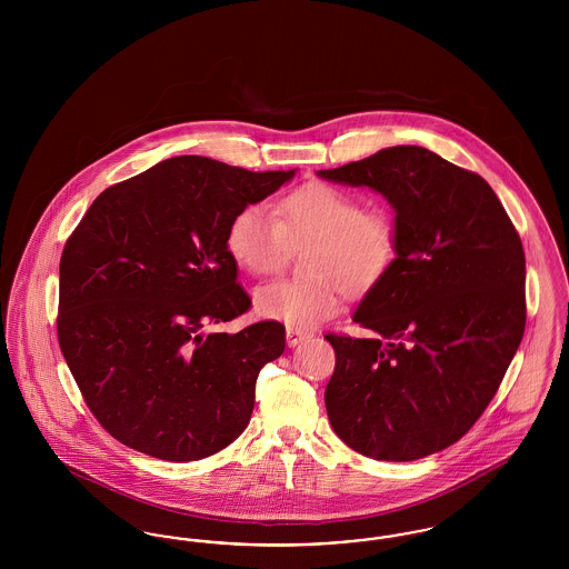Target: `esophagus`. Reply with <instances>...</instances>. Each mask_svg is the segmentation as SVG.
<instances>
[{"label":"esophagus","instance_id":"1","mask_svg":"<svg viewBox=\"0 0 569 569\" xmlns=\"http://www.w3.org/2000/svg\"><path fill=\"white\" fill-rule=\"evenodd\" d=\"M286 339H288V346H290V348H297L300 341H305V339H307V332L297 330V328H288V332H286Z\"/></svg>","mask_w":569,"mask_h":569}]
</instances>
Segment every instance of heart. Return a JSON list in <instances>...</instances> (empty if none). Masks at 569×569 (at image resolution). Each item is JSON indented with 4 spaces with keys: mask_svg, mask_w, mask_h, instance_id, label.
<instances>
[{
    "mask_svg": "<svg viewBox=\"0 0 569 569\" xmlns=\"http://www.w3.org/2000/svg\"><path fill=\"white\" fill-rule=\"evenodd\" d=\"M395 219L379 207L360 209L352 193L322 181L305 183L277 202V216L247 204L230 219L226 247L256 277L281 271L290 247H305L307 279L274 281L256 292L258 316L309 330L341 309V286L358 297L373 290L397 258Z\"/></svg>",
    "mask_w": 569,
    "mask_h": 569,
    "instance_id": "heart-1",
    "label": "heart"
}]
</instances>
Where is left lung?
Instances as JSON below:
<instances>
[{
    "label": "left lung",
    "mask_w": 569,
    "mask_h": 569,
    "mask_svg": "<svg viewBox=\"0 0 569 569\" xmlns=\"http://www.w3.org/2000/svg\"><path fill=\"white\" fill-rule=\"evenodd\" d=\"M318 174L386 196L399 241L392 269L353 313L376 337L326 335L337 356L328 420L362 457H429L476 425L520 346V237L480 174L425 147H388Z\"/></svg>",
    "instance_id": "1"
}]
</instances>
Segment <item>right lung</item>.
Listing matches in <instances>:
<instances>
[{
	"mask_svg": "<svg viewBox=\"0 0 569 569\" xmlns=\"http://www.w3.org/2000/svg\"><path fill=\"white\" fill-rule=\"evenodd\" d=\"M295 170L251 172L179 156L102 191L59 262V348L82 399L117 441L156 459L198 460L249 425L260 369L286 328L230 322L251 307L226 230Z\"/></svg>",
	"mask_w": 569,
	"mask_h": 569,
	"instance_id": "right-lung-1",
	"label": "right lung"
}]
</instances>
